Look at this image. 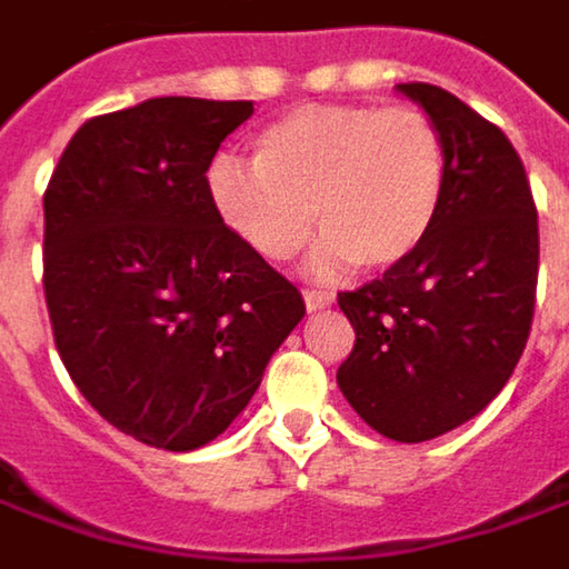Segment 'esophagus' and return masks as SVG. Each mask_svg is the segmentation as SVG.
I'll use <instances>...</instances> for the list:
<instances>
[{"mask_svg":"<svg viewBox=\"0 0 569 569\" xmlns=\"http://www.w3.org/2000/svg\"><path fill=\"white\" fill-rule=\"evenodd\" d=\"M307 310H323V307L333 305V295L330 291H305Z\"/></svg>","mask_w":569,"mask_h":569,"instance_id":"obj_1","label":"esophagus"}]
</instances>
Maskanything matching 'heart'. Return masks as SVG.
<instances>
[{
  "label": "heart",
  "instance_id": "heart-1",
  "mask_svg": "<svg viewBox=\"0 0 569 569\" xmlns=\"http://www.w3.org/2000/svg\"><path fill=\"white\" fill-rule=\"evenodd\" d=\"M207 197L262 259H295L317 217V274L391 271L421 252L440 220L447 144L415 106H301L256 136L252 164L217 158Z\"/></svg>",
  "mask_w": 569,
  "mask_h": 569
}]
</instances>
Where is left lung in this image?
<instances>
[{"mask_svg":"<svg viewBox=\"0 0 569 569\" xmlns=\"http://www.w3.org/2000/svg\"><path fill=\"white\" fill-rule=\"evenodd\" d=\"M447 144V197L421 252L337 301L356 346L352 411L398 443L472 421L515 372L535 317L538 210L506 132L430 83H398Z\"/></svg>","mask_w":569,"mask_h":569,"instance_id":"1","label":"left lung"}]
</instances>
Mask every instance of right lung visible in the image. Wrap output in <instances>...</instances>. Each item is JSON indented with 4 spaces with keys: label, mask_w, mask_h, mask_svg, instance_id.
Listing matches in <instances>:
<instances>
[{
    "label": "right lung",
    "mask_w": 569,
    "mask_h": 569,
    "mask_svg": "<svg viewBox=\"0 0 569 569\" xmlns=\"http://www.w3.org/2000/svg\"><path fill=\"white\" fill-rule=\"evenodd\" d=\"M252 102L154 97L77 129L44 190V298L80 395L122 433L217 440L305 317L301 291L210 207Z\"/></svg>",
    "instance_id": "obj_1"
}]
</instances>
